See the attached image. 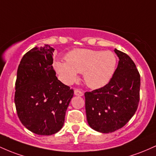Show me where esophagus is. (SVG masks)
I'll list each match as a JSON object with an SVG mask.
<instances>
[{
    "label": "esophagus",
    "mask_w": 156,
    "mask_h": 156,
    "mask_svg": "<svg viewBox=\"0 0 156 156\" xmlns=\"http://www.w3.org/2000/svg\"><path fill=\"white\" fill-rule=\"evenodd\" d=\"M74 95L79 96V97H83L84 95L83 92H82L81 90H78V89H75L74 90Z\"/></svg>",
    "instance_id": "1"
}]
</instances>
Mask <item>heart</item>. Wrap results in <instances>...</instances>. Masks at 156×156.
I'll return each instance as SVG.
<instances>
[{
    "label": "heart",
    "instance_id": "b5f03b06",
    "mask_svg": "<svg viewBox=\"0 0 156 156\" xmlns=\"http://www.w3.org/2000/svg\"><path fill=\"white\" fill-rule=\"evenodd\" d=\"M66 61H56L55 69L65 83L71 85L83 73L84 81L89 87L99 89L111 81L117 66V58L110 51L76 48L66 56Z\"/></svg>",
    "mask_w": 156,
    "mask_h": 156
}]
</instances>
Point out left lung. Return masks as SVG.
<instances>
[{
  "label": "left lung",
  "mask_w": 156,
  "mask_h": 156,
  "mask_svg": "<svg viewBox=\"0 0 156 156\" xmlns=\"http://www.w3.org/2000/svg\"><path fill=\"white\" fill-rule=\"evenodd\" d=\"M119 63L105 86L85 92V111L89 126L103 133L124 127L133 116L139 102L140 74L128 55L115 48Z\"/></svg>",
  "instance_id": "left-lung-1"
}]
</instances>
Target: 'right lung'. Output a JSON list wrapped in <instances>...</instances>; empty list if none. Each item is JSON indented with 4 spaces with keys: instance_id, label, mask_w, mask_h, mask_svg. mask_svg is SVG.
I'll use <instances>...</instances> for the list:
<instances>
[{
    "instance_id": "obj_1",
    "label": "right lung",
    "mask_w": 156,
    "mask_h": 156,
    "mask_svg": "<svg viewBox=\"0 0 156 156\" xmlns=\"http://www.w3.org/2000/svg\"><path fill=\"white\" fill-rule=\"evenodd\" d=\"M54 51L48 45L29 51L19 64L15 83L17 116L28 130L42 136L60 130L73 96V89L56 76Z\"/></svg>"
}]
</instances>
